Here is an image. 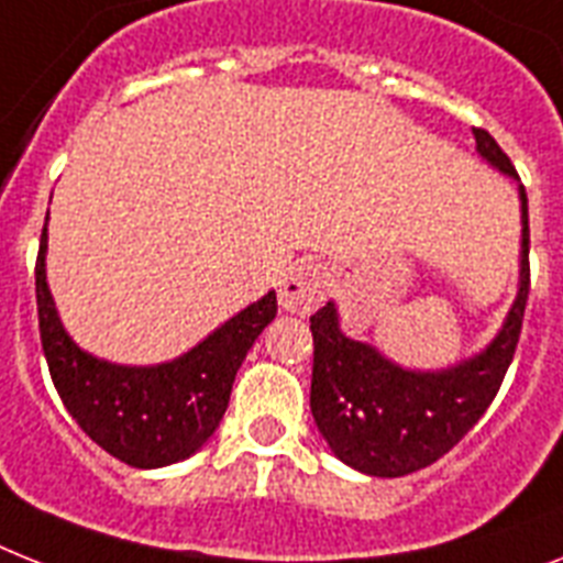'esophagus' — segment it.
Listing matches in <instances>:
<instances>
[{
  "label": "esophagus",
  "mask_w": 563,
  "mask_h": 563,
  "mask_svg": "<svg viewBox=\"0 0 563 563\" xmlns=\"http://www.w3.org/2000/svg\"><path fill=\"white\" fill-rule=\"evenodd\" d=\"M324 287H328V273L322 264L301 262L278 282V305L287 313L308 316L322 305Z\"/></svg>",
  "instance_id": "34e87169"
}]
</instances>
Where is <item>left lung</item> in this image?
<instances>
[{"label": "left lung", "instance_id": "left-lung-1", "mask_svg": "<svg viewBox=\"0 0 563 563\" xmlns=\"http://www.w3.org/2000/svg\"><path fill=\"white\" fill-rule=\"evenodd\" d=\"M481 157L509 178L512 161L486 129H475ZM521 287L486 351L445 371H408L376 347L339 331L333 301L310 316L313 383L310 411L342 463L374 477H402L452 452L492 406L521 339L529 296V212L521 187Z\"/></svg>", "mask_w": 563, "mask_h": 563}]
</instances>
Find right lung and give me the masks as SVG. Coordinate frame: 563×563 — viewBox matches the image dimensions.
<instances>
[{"mask_svg":"<svg viewBox=\"0 0 563 563\" xmlns=\"http://www.w3.org/2000/svg\"><path fill=\"white\" fill-rule=\"evenodd\" d=\"M45 250L48 232L42 230L34 271L40 339L68 415L125 466L161 468L198 452L224 417L241 362L276 319V292L232 316L178 360L148 368L111 365L80 351L65 333L45 282Z\"/></svg>","mask_w":563,"mask_h":563,"instance_id":"right-lung-1","label":"right lung"}]
</instances>
